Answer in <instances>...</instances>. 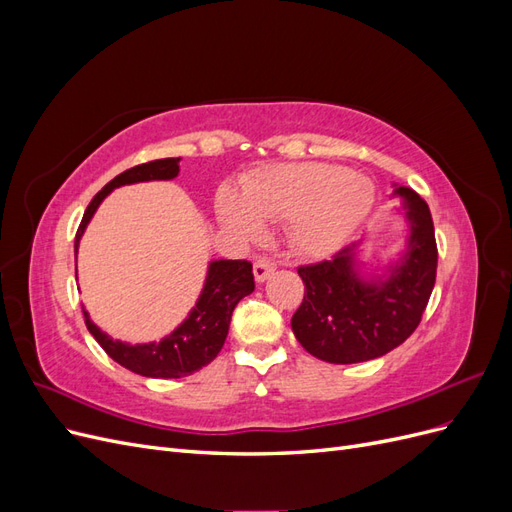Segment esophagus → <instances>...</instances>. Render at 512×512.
<instances>
[{"label":"esophagus","mask_w":512,"mask_h":512,"mask_svg":"<svg viewBox=\"0 0 512 512\" xmlns=\"http://www.w3.org/2000/svg\"><path fill=\"white\" fill-rule=\"evenodd\" d=\"M273 271H275V265H273L269 258H260V260L254 262V280L258 284L269 280V277L273 275Z\"/></svg>","instance_id":"34e87169"}]
</instances>
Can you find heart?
<instances>
[{
	"mask_svg": "<svg viewBox=\"0 0 512 512\" xmlns=\"http://www.w3.org/2000/svg\"><path fill=\"white\" fill-rule=\"evenodd\" d=\"M376 190L367 177L327 162L277 164L243 181V198L218 196L220 224L241 239H258L265 222H290L292 245L307 256H329L363 224Z\"/></svg>",
	"mask_w": 512,
	"mask_h": 512,
	"instance_id": "b5f03b06",
	"label": "heart"
}]
</instances>
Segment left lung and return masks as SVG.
Instances as JSON below:
<instances>
[{
    "label": "left lung",
    "instance_id": "obj_1",
    "mask_svg": "<svg viewBox=\"0 0 512 512\" xmlns=\"http://www.w3.org/2000/svg\"><path fill=\"white\" fill-rule=\"evenodd\" d=\"M408 224L404 250L382 269L363 271L365 239L331 260L299 267L305 297L290 324L316 359L350 365L378 359L414 333L436 284L438 247L431 213L414 190L395 183Z\"/></svg>",
    "mask_w": 512,
    "mask_h": 512
}]
</instances>
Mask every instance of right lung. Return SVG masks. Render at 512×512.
Wrapping results in <instances>:
<instances>
[{
  "mask_svg": "<svg viewBox=\"0 0 512 512\" xmlns=\"http://www.w3.org/2000/svg\"><path fill=\"white\" fill-rule=\"evenodd\" d=\"M179 160L181 158H164L147 164H138L134 168H128L126 173L117 175L113 181H108L85 209L81 226L76 230L74 252H79L83 232L108 194L115 188H121V185L175 179L179 175ZM252 292L254 275L250 262L211 260L207 267L205 286L200 290L198 301L190 309L188 318H185L175 331H170L166 337H162L160 342H119V339H113L100 327H96L94 320L89 318L87 309H83V316L89 333L94 335V339L104 348V352L121 367H126L134 371V374L145 378H183L194 374L198 369H203L220 354L228 335L232 309L237 307V303L243 297Z\"/></svg>",
  "mask_w": 512,
  "mask_h": 512,
  "instance_id": "obj_1",
  "label": "right lung"
}]
</instances>
